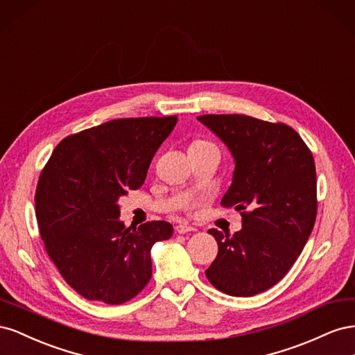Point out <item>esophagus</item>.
<instances>
[{"label":"esophagus","instance_id":"1","mask_svg":"<svg viewBox=\"0 0 355 355\" xmlns=\"http://www.w3.org/2000/svg\"><path fill=\"white\" fill-rule=\"evenodd\" d=\"M192 231H196V228L191 227V225H188V223H179L176 227L178 234H187V232H192Z\"/></svg>","mask_w":355,"mask_h":355}]
</instances>
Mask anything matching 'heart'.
<instances>
[{
	"mask_svg": "<svg viewBox=\"0 0 355 355\" xmlns=\"http://www.w3.org/2000/svg\"><path fill=\"white\" fill-rule=\"evenodd\" d=\"M197 144H209V142H204V141H196L192 145H197Z\"/></svg>",
	"mask_w": 355,
	"mask_h": 355,
	"instance_id": "1",
	"label": "heart"
}]
</instances>
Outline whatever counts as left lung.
<instances>
[{
  "label": "left lung",
  "instance_id": "1",
  "mask_svg": "<svg viewBox=\"0 0 355 355\" xmlns=\"http://www.w3.org/2000/svg\"><path fill=\"white\" fill-rule=\"evenodd\" d=\"M222 139L235 170L220 204L241 211L234 235L210 230L218 256L206 275L220 292L249 297L271 288L288 272L317 218L314 157L292 127L241 114L200 115Z\"/></svg>",
  "mask_w": 355,
  "mask_h": 355
}]
</instances>
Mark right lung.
Returning a JSON list of instances; mask_svg holds the SVG:
<instances>
[{
    "instance_id": "right-lung-1",
    "label": "right lung",
    "mask_w": 355,
    "mask_h": 355,
    "mask_svg": "<svg viewBox=\"0 0 355 355\" xmlns=\"http://www.w3.org/2000/svg\"><path fill=\"white\" fill-rule=\"evenodd\" d=\"M176 115L118 118L71 135L55 148L35 191L46 252L75 292L120 305L151 280V247L173 227L153 220L137 230L120 222L118 198L144 185Z\"/></svg>"
}]
</instances>
